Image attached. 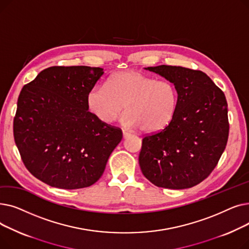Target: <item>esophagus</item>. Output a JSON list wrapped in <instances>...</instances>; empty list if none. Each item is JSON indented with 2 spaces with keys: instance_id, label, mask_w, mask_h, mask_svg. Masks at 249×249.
I'll list each match as a JSON object with an SVG mask.
<instances>
[{
  "instance_id": "34e87169",
  "label": "esophagus",
  "mask_w": 249,
  "mask_h": 249,
  "mask_svg": "<svg viewBox=\"0 0 249 249\" xmlns=\"http://www.w3.org/2000/svg\"><path fill=\"white\" fill-rule=\"evenodd\" d=\"M130 135H131V134H130V133L127 132V131H125V130H123V138H124V139L128 138Z\"/></svg>"
}]
</instances>
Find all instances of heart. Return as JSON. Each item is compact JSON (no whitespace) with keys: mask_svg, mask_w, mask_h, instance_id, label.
<instances>
[{"mask_svg":"<svg viewBox=\"0 0 249 249\" xmlns=\"http://www.w3.org/2000/svg\"><path fill=\"white\" fill-rule=\"evenodd\" d=\"M89 112L105 124H110L123 111L121 123L128 128L155 132L166 127L175 116L178 90L174 83L155 80L139 71L113 74L107 86L96 85L87 95Z\"/></svg>","mask_w":249,"mask_h":249,"instance_id":"b5f03b06","label":"heart"}]
</instances>
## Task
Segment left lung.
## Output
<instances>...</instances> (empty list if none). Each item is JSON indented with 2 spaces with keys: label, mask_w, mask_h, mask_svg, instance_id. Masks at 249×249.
<instances>
[{
  "label": "left lung",
  "mask_w": 249,
  "mask_h": 249,
  "mask_svg": "<svg viewBox=\"0 0 249 249\" xmlns=\"http://www.w3.org/2000/svg\"><path fill=\"white\" fill-rule=\"evenodd\" d=\"M145 70L175 84L178 106L171 123L142 139L141 172L160 188H192L212 173L226 147L225 95L201 71L164 64Z\"/></svg>",
  "instance_id": "1"
}]
</instances>
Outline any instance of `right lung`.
Masks as SVG:
<instances>
[{"instance_id": "add662e5", "label": "right lung", "mask_w": 249, "mask_h": 249, "mask_svg": "<svg viewBox=\"0 0 249 249\" xmlns=\"http://www.w3.org/2000/svg\"><path fill=\"white\" fill-rule=\"evenodd\" d=\"M101 68L51 67L25 85L17 102L14 139L28 171L50 187H89L102 177L122 131L89 112L87 95Z\"/></svg>"}]
</instances>
